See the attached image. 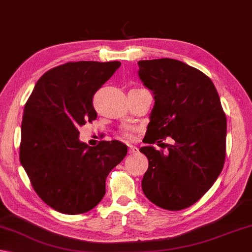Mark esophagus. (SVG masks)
<instances>
[{
    "label": "esophagus",
    "mask_w": 252,
    "mask_h": 252,
    "mask_svg": "<svg viewBox=\"0 0 252 252\" xmlns=\"http://www.w3.org/2000/svg\"><path fill=\"white\" fill-rule=\"evenodd\" d=\"M138 148H137L136 146H129V148H128V153H129L130 155H136L138 154Z\"/></svg>",
    "instance_id": "34e87169"
}]
</instances>
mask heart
<instances>
[{"mask_svg": "<svg viewBox=\"0 0 252 252\" xmlns=\"http://www.w3.org/2000/svg\"><path fill=\"white\" fill-rule=\"evenodd\" d=\"M122 132H123V135H124L126 138H128V139H130L131 137H132V132H134V128H131V127H125L124 129L122 130Z\"/></svg>", "mask_w": 252, "mask_h": 252, "instance_id": "obj_1", "label": "heart"}]
</instances>
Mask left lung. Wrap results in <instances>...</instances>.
<instances>
[{
  "instance_id": "obj_1",
  "label": "left lung",
  "mask_w": 252,
  "mask_h": 252,
  "mask_svg": "<svg viewBox=\"0 0 252 252\" xmlns=\"http://www.w3.org/2000/svg\"><path fill=\"white\" fill-rule=\"evenodd\" d=\"M138 75L153 92L147 141L171 137L167 151L139 149L149 161L141 188L157 206L180 211L193 205L220 174L226 156V116L215 85L182 61H138ZM161 141V140H160Z\"/></svg>"
}]
</instances>
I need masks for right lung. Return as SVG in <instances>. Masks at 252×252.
<instances>
[{
  "label": "right lung",
  "mask_w": 252,
  "mask_h": 252,
  "mask_svg": "<svg viewBox=\"0 0 252 252\" xmlns=\"http://www.w3.org/2000/svg\"><path fill=\"white\" fill-rule=\"evenodd\" d=\"M120 67V61L58 65L38 80L24 107L21 164L41 200L63 214L95 207L108 173L127 155L117 140L90 147L78 130L97 117L94 93Z\"/></svg>",
  "instance_id": "right-lung-1"
}]
</instances>
